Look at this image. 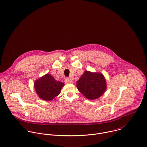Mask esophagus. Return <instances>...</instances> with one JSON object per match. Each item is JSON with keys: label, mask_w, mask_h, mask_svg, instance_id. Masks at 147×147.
I'll return each instance as SVG.
<instances>
[{"label": "esophagus", "mask_w": 147, "mask_h": 147, "mask_svg": "<svg viewBox=\"0 0 147 147\" xmlns=\"http://www.w3.org/2000/svg\"><path fill=\"white\" fill-rule=\"evenodd\" d=\"M65 82L66 84H72L73 81L70 78H66L65 80Z\"/></svg>", "instance_id": "esophagus-1"}]
</instances>
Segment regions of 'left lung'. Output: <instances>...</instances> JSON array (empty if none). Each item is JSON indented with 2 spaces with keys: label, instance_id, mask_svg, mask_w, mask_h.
I'll use <instances>...</instances> for the list:
<instances>
[{
  "label": "left lung",
  "instance_id": "1",
  "mask_svg": "<svg viewBox=\"0 0 147 147\" xmlns=\"http://www.w3.org/2000/svg\"><path fill=\"white\" fill-rule=\"evenodd\" d=\"M76 86L86 98L91 100L102 96L107 88L106 79L101 73L87 70L77 81Z\"/></svg>",
  "mask_w": 147,
  "mask_h": 147
}]
</instances>
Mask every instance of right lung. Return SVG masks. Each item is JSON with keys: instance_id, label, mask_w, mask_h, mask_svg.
I'll return each instance as SVG.
<instances>
[{"instance_id": "add662e5", "label": "right lung", "mask_w": 147, "mask_h": 147, "mask_svg": "<svg viewBox=\"0 0 147 147\" xmlns=\"http://www.w3.org/2000/svg\"><path fill=\"white\" fill-rule=\"evenodd\" d=\"M65 84L55 80L50 74H46L34 82V88L40 98L45 101L53 100L58 96Z\"/></svg>"}]
</instances>
